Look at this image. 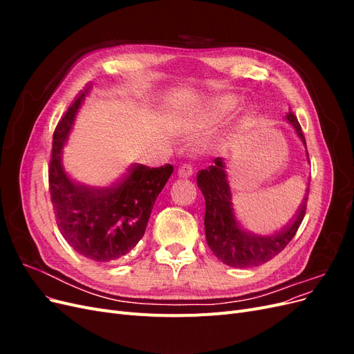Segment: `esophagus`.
<instances>
[{"mask_svg":"<svg viewBox=\"0 0 354 354\" xmlns=\"http://www.w3.org/2000/svg\"><path fill=\"white\" fill-rule=\"evenodd\" d=\"M192 174H194V167L189 165V164H185V165H181V167L178 168V176H180V177L189 178Z\"/></svg>","mask_w":354,"mask_h":354,"instance_id":"esophagus-1","label":"esophagus"}]
</instances>
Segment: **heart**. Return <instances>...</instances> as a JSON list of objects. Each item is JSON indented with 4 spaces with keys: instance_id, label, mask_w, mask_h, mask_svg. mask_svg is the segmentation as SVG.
Instances as JSON below:
<instances>
[{
    "instance_id": "obj_1",
    "label": "heart",
    "mask_w": 354,
    "mask_h": 354,
    "mask_svg": "<svg viewBox=\"0 0 354 354\" xmlns=\"http://www.w3.org/2000/svg\"><path fill=\"white\" fill-rule=\"evenodd\" d=\"M232 102H229V100H223L221 103H218L217 106H216V113L218 115V116H224V115H227L230 111H232Z\"/></svg>"
}]
</instances>
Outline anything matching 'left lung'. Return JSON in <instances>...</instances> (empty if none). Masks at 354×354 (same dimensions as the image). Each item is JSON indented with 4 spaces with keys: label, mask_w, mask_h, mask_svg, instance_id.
Masks as SVG:
<instances>
[{
    "label": "left lung",
    "mask_w": 354,
    "mask_h": 354,
    "mask_svg": "<svg viewBox=\"0 0 354 354\" xmlns=\"http://www.w3.org/2000/svg\"><path fill=\"white\" fill-rule=\"evenodd\" d=\"M286 121L294 127L299 140L306 146V137L297 116L289 112ZM196 183L205 198V220L203 221H205L207 243L214 255L230 267L248 269V267L261 266L274 259L291 242L306 216L308 187L303 203L289 224L272 236H260V234L246 232L238 221L233 208L226 164L221 158L214 159V165L208 167V169L199 171Z\"/></svg>",
    "instance_id": "1"
}]
</instances>
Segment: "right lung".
<instances>
[{"instance_id":"obj_1","label":"right lung","mask_w":354,"mask_h":354,"mask_svg":"<svg viewBox=\"0 0 354 354\" xmlns=\"http://www.w3.org/2000/svg\"><path fill=\"white\" fill-rule=\"evenodd\" d=\"M87 93L88 88L69 106L53 134L48 186L63 238L78 254L108 263L130 252L143 238L153 203L174 168L169 164L159 168L134 164L108 187L73 181L63 167L62 153Z\"/></svg>"}]
</instances>
